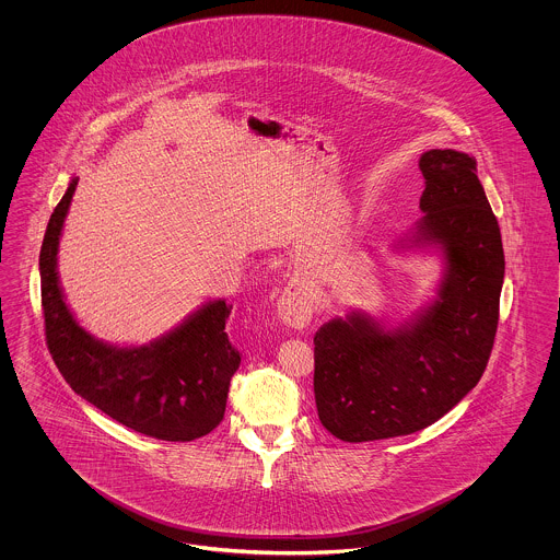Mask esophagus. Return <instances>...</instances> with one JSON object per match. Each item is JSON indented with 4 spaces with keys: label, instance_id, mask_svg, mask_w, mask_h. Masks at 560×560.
I'll return each instance as SVG.
<instances>
[{
    "label": "esophagus",
    "instance_id": "34e87169",
    "mask_svg": "<svg viewBox=\"0 0 560 560\" xmlns=\"http://www.w3.org/2000/svg\"><path fill=\"white\" fill-rule=\"evenodd\" d=\"M315 313V298L308 288L292 285L285 288L277 300V315L290 327H306Z\"/></svg>",
    "mask_w": 560,
    "mask_h": 560
}]
</instances>
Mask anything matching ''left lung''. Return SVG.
<instances>
[{
  "mask_svg": "<svg viewBox=\"0 0 560 560\" xmlns=\"http://www.w3.org/2000/svg\"><path fill=\"white\" fill-rule=\"evenodd\" d=\"M424 192L413 243L443 247L439 298L399 329L361 313L315 334V400L323 427L348 443L434 424L477 384L491 357L504 283V247L477 176L453 149L420 158Z\"/></svg>",
  "mask_w": 560,
  "mask_h": 560,
  "instance_id": "8db88e82",
  "label": "left lung"
}]
</instances>
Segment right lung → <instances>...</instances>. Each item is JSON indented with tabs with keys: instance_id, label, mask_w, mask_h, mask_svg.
<instances>
[{
	"instance_id": "1",
	"label": "right lung",
	"mask_w": 560,
	"mask_h": 560,
	"mask_svg": "<svg viewBox=\"0 0 560 560\" xmlns=\"http://www.w3.org/2000/svg\"><path fill=\"white\" fill-rule=\"evenodd\" d=\"M78 178L56 206L39 252L46 345L67 384L108 418L161 441H192L224 418L241 354L224 331L231 308L208 302L149 347H108L81 329L67 308L56 254Z\"/></svg>"
}]
</instances>
